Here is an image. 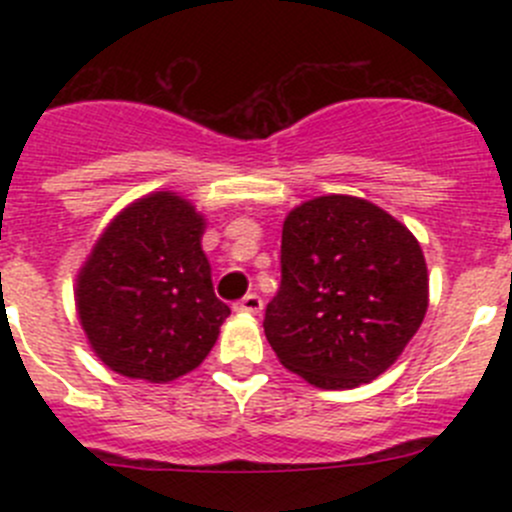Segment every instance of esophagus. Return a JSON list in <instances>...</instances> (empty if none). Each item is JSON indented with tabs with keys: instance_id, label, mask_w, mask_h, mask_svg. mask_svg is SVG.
<instances>
[{
	"instance_id": "esophagus-1",
	"label": "esophagus",
	"mask_w": 512,
	"mask_h": 512,
	"mask_svg": "<svg viewBox=\"0 0 512 512\" xmlns=\"http://www.w3.org/2000/svg\"><path fill=\"white\" fill-rule=\"evenodd\" d=\"M237 312H247V314H260L262 312V297L257 292H250L245 294V297L240 299V302L235 304Z\"/></svg>"
}]
</instances>
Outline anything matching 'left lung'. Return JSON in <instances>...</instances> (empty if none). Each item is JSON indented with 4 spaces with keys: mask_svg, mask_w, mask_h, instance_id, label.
Returning <instances> with one entry per match:
<instances>
[{
    "mask_svg": "<svg viewBox=\"0 0 512 512\" xmlns=\"http://www.w3.org/2000/svg\"><path fill=\"white\" fill-rule=\"evenodd\" d=\"M280 265L262 322L267 342L319 389H354L384 374L426 317L421 245L361 198L322 195L294 208Z\"/></svg>",
    "mask_w": 512,
    "mask_h": 512,
    "instance_id": "8db88e82",
    "label": "left lung"
}]
</instances>
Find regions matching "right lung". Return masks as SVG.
<instances>
[{
    "mask_svg": "<svg viewBox=\"0 0 512 512\" xmlns=\"http://www.w3.org/2000/svg\"><path fill=\"white\" fill-rule=\"evenodd\" d=\"M203 218L173 193L123 210L79 275L84 332L108 369L153 384L193 371L230 307L215 297Z\"/></svg>",
    "mask_w": 512,
    "mask_h": 512,
    "instance_id": "obj_1",
    "label": "right lung"
}]
</instances>
